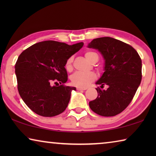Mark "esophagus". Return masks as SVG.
I'll return each mask as SVG.
<instances>
[{
	"label": "esophagus",
	"mask_w": 156,
	"mask_h": 156,
	"mask_svg": "<svg viewBox=\"0 0 156 156\" xmlns=\"http://www.w3.org/2000/svg\"><path fill=\"white\" fill-rule=\"evenodd\" d=\"M87 88L85 87H77V90L81 91V90H86Z\"/></svg>",
	"instance_id": "obj_1"
}]
</instances>
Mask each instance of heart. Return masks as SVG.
Segmentation results:
<instances>
[{
    "label": "heart",
    "instance_id": "1",
    "mask_svg": "<svg viewBox=\"0 0 156 156\" xmlns=\"http://www.w3.org/2000/svg\"><path fill=\"white\" fill-rule=\"evenodd\" d=\"M84 56L89 61L92 63H96L98 60L99 56L96 52L93 51H88L84 54ZM73 58L70 57L67 59L65 63V68L69 72L72 70ZM96 74L94 72H75L71 76V82L76 87H86L89 84L96 80Z\"/></svg>",
    "mask_w": 156,
    "mask_h": 156
}]
</instances>
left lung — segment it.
<instances>
[{"mask_svg":"<svg viewBox=\"0 0 156 156\" xmlns=\"http://www.w3.org/2000/svg\"><path fill=\"white\" fill-rule=\"evenodd\" d=\"M89 48L98 49L105 60V72L96 84L98 97L89 102L91 109L102 116H114L130 104L142 80V60L131 45L111 37L94 39Z\"/></svg>","mask_w":156,"mask_h":156,"instance_id":"left-lung-1","label":"left lung"}]
</instances>
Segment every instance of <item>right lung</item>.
<instances>
[{"label": "right lung", "mask_w": 156, "mask_h": 156, "mask_svg": "<svg viewBox=\"0 0 156 156\" xmlns=\"http://www.w3.org/2000/svg\"><path fill=\"white\" fill-rule=\"evenodd\" d=\"M83 44V42L69 45L54 41H43L31 45L18 56L15 65L18 90L34 113L53 117L65 110L72 91L76 89L64 85L68 79L65 63Z\"/></svg>", "instance_id": "add662e5"}]
</instances>
